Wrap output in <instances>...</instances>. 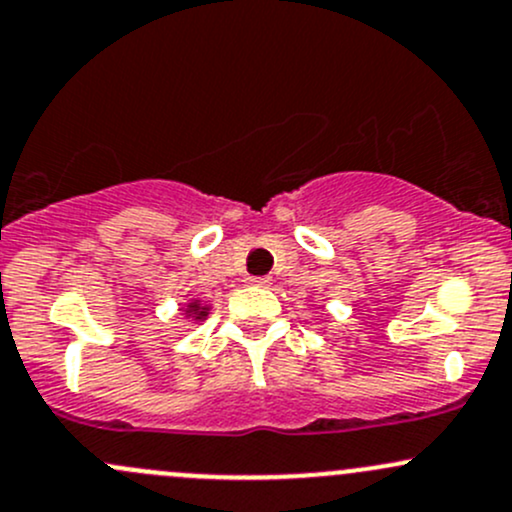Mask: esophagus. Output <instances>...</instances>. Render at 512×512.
I'll list each match as a JSON object with an SVG mask.
<instances>
[{"instance_id":"obj_1","label":"esophagus","mask_w":512,"mask_h":512,"mask_svg":"<svg viewBox=\"0 0 512 512\" xmlns=\"http://www.w3.org/2000/svg\"><path fill=\"white\" fill-rule=\"evenodd\" d=\"M249 285H256V288H268V285H271V278H268V276L249 278Z\"/></svg>"}]
</instances>
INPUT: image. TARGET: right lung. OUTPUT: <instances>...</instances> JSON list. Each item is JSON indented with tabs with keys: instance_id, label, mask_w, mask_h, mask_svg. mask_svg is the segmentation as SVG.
<instances>
[{
	"instance_id": "right-lung-1",
	"label": "right lung",
	"mask_w": 512,
	"mask_h": 512,
	"mask_svg": "<svg viewBox=\"0 0 512 512\" xmlns=\"http://www.w3.org/2000/svg\"><path fill=\"white\" fill-rule=\"evenodd\" d=\"M188 315L195 317V320H205V317H207V307H202L200 302L192 300L190 305H188Z\"/></svg>"
}]
</instances>
